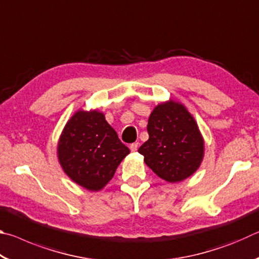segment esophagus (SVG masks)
I'll return each instance as SVG.
<instances>
[{
	"mask_svg": "<svg viewBox=\"0 0 259 259\" xmlns=\"http://www.w3.org/2000/svg\"><path fill=\"white\" fill-rule=\"evenodd\" d=\"M138 150V143H133L130 145V151L131 152H136Z\"/></svg>",
	"mask_w": 259,
	"mask_h": 259,
	"instance_id": "1",
	"label": "esophagus"
}]
</instances>
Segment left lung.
<instances>
[{
  "mask_svg": "<svg viewBox=\"0 0 259 259\" xmlns=\"http://www.w3.org/2000/svg\"><path fill=\"white\" fill-rule=\"evenodd\" d=\"M147 133L150 138L138 152L160 178L178 183L199 169L204 142L198 123L183 104L170 99L157 105L148 117Z\"/></svg>",
  "mask_w": 259,
  "mask_h": 259,
  "instance_id": "8db88e82",
  "label": "left lung"
}]
</instances>
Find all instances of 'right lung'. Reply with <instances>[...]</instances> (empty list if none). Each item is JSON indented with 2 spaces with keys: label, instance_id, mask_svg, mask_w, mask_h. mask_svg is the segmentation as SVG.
Here are the masks:
<instances>
[{
  "label": "right lung",
  "instance_id": "obj_1",
  "mask_svg": "<svg viewBox=\"0 0 259 259\" xmlns=\"http://www.w3.org/2000/svg\"><path fill=\"white\" fill-rule=\"evenodd\" d=\"M130 153L104 113L78 109L60 135L57 154L65 174L77 185L97 192L113 178Z\"/></svg>",
  "mask_w": 259,
  "mask_h": 259
}]
</instances>
